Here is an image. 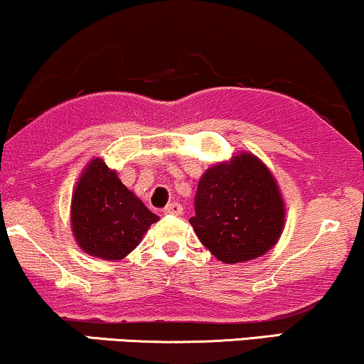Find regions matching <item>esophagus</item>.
Instances as JSON below:
<instances>
[{"label": "esophagus", "mask_w": 364, "mask_h": 364, "mask_svg": "<svg viewBox=\"0 0 364 364\" xmlns=\"http://www.w3.org/2000/svg\"><path fill=\"white\" fill-rule=\"evenodd\" d=\"M162 212H164V214H171V215H181L183 214V207H181V203L171 202L164 207V210H162Z\"/></svg>", "instance_id": "obj_1"}]
</instances>
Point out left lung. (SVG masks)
<instances>
[{"label":"left lung","mask_w":364,"mask_h":364,"mask_svg":"<svg viewBox=\"0 0 364 364\" xmlns=\"http://www.w3.org/2000/svg\"><path fill=\"white\" fill-rule=\"evenodd\" d=\"M190 224L217 260H253L269 252L282 232L277 183L252 154L217 164L200 179Z\"/></svg>","instance_id":"8db88e82"}]
</instances>
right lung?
Here are the masks:
<instances>
[{
  "label": "right lung",
  "instance_id": "right-lung-1",
  "mask_svg": "<svg viewBox=\"0 0 364 364\" xmlns=\"http://www.w3.org/2000/svg\"><path fill=\"white\" fill-rule=\"evenodd\" d=\"M157 220L101 159L87 166L72 200L73 235L83 252L104 260H121Z\"/></svg>",
  "mask_w": 364,
  "mask_h": 364
}]
</instances>
